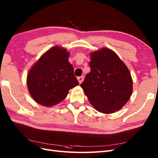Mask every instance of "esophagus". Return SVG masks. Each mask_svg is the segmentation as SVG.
<instances>
[{"instance_id": "1", "label": "esophagus", "mask_w": 158, "mask_h": 158, "mask_svg": "<svg viewBox=\"0 0 158 158\" xmlns=\"http://www.w3.org/2000/svg\"><path fill=\"white\" fill-rule=\"evenodd\" d=\"M78 80L79 84H80L81 83H82V82H83V80H84V76H80V77L78 78Z\"/></svg>"}]
</instances>
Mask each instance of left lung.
Segmentation results:
<instances>
[{
    "instance_id": "obj_1",
    "label": "left lung",
    "mask_w": 158,
    "mask_h": 158,
    "mask_svg": "<svg viewBox=\"0 0 158 158\" xmlns=\"http://www.w3.org/2000/svg\"><path fill=\"white\" fill-rule=\"evenodd\" d=\"M90 73L80 86L98 111L110 114L121 109L131 98L132 79L127 65L106 47L90 52Z\"/></svg>"
}]
</instances>
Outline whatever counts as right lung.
<instances>
[{
    "label": "right lung",
    "instance_id": "add662e5",
    "mask_svg": "<svg viewBox=\"0 0 158 158\" xmlns=\"http://www.w3.org/2000/svg\"><path fill=\"white\" fill-rule=\"evenodd\" d=\"M70 52L55 45L33 64L27 75V85L35 102L52 107L64 100L69 89L79 84L69 61Z\"/></svg>",
    "mask_w": 158,
    "mask_h": 158
}]
</instances>
